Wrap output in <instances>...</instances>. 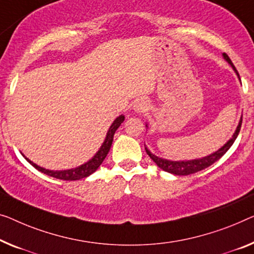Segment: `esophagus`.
Listing matches in <instances>:
<instances>
[{"instance_id": "esophagus-1", "label": "esophagus", "mask_w": 254, "mask_h": 254, "mask_svg": "<svg viewBox=\"0 0 254 254\" xmlns=\"http://www.w3.org/2000/svg\"><path fill=\"white\" fill-rule=\"evenodd\" d=\"M133 109L138 113H143L148 109V104H147V101L145 99H138L134 101Z\"/></svg>"}]
</instances>
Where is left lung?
<instances>
[{"instance_id":"left-lung-1","label":"left lung","mask_w":254,"mask_h":254,"mask_svg":"<svg viewBox=\"0 0 254 254\" xmlns=\"http://www.w3.org/2000/svg\"><path fill=\"white\" fill-rule=\"evenodd\" d=\"M224 56V58L227 63L229 64L230 66L233 67V69L235 70V73L237 74L238 78H240V74H238L237 69L234 66V64L232 63V60L226 54L222 55ZM241 126H242V117L240 120V123H238L237 128L235 131V133L233 134V137L230 138L227 143H225L224 146L221 147L220 149H218L217 151H214V153H212L209 156H205V157H202V158H196V160H190V161H169V160H165V158H161L156 156V155L151 154L150 151L147 149V147L145 145V149H146V153L148 154V156L153 160L158 168H161L162 170H164V171L169 172V173H172V175H176V176H188V175H192V173H196L200 171V170H204L206 168H209L210 165H212L214 163V162H217L218 160H220V158L224 156V155L227 153V150H228L232 145L235 141L238 133H240V130H241ZM147 127V126H146Z\"/></svg>"}]
</instances>
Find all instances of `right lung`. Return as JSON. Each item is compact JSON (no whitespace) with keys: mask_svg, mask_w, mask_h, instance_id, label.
Returning <instances> with one entry per match:
<instances>
[{"mask_svg":"<svg viewBox=\"0 0 254 254\" xmlns=\"http://www.w3.org/2000/svg\"><path fill=\"white\" fill-rule=\"evenodd\" d=\"M123 121H124L123 115L117 117L114 122H113L111 127H109L107 134H106L105 141L103 142V145H101V147L99 148V150L97 151L96 155H94V156L91 158L90 161L86 162V163L82 164L81 166H77V168H75V169L64 170V171H52V170H47L44 168H41V166H39L37 164L33 163V162L28 160L27 157H25V158L27 160L28 163L32 164L36 170H39V171H41L47 176L57 178V179L73 181V180H79V179H82V178H86L90 175H92V173L96 171V170L100 166V164L104 162L106 156H107L109 149H111V147H112L113 138H114L115 131L120 127L121 124L123 123Z\"/></svg>","mask_w":254,"mask_h":254,"instance_id":"1","label":"right lung"}]
</instances>
